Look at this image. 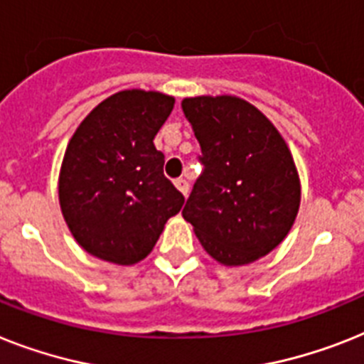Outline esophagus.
Segmentation results:
<instances>
[{"label":"esophagus","mask_w":364,"mask_h":364,"mask_svg":"<svg viewBox=\"0 0 364 364\" xmlns=\"http://www.w3.org/2000/svg\"><path fill=\"white\" fill-rule=\"evenodd\" d=\"M175 186H176V189H178L180 193L184 195V197H188V193H189V184H188V180H184V178L175 180Z\"/></svg>","instance_id":"esophagus-1"}]
</instances>
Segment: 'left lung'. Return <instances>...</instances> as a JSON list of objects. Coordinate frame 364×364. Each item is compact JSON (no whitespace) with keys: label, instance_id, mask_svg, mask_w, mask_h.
<instances>
[{"label":"left lung","instance_id":"left-lung-1","mask_svg":"<svg viewBox=\"0 0 364 364\" xmlns=\"http://www.w3.org/2000/svg\"><path fill=\"white\" fill-rule=\"evenodd\" d=\"M182 109L204 165L182 215L225 266L266 257L287 238L301 200L288 145L268 117L238 96L184 98Z\"/></svg>","mask_w":364,"mask_h":364}]
</instances>
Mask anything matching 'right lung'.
<instances>
[{
	"instance_id": "1",
	"label": "right lung",
	"mask_w": 364,
	"mask_h": 364,
	"mask_svg": "<svg viewBox=\"0 0 364 364\" xmlns=\"http://www.w3.org/2000/svg\"><path fill=\"white\" fill-rule=\"evenodd\" d=\"M173 96L130 89L100 102L72 135L59 173V204L92 257L130 266L152 251L184 195L164 175L154 137Z\"/></svg>"
}]
</instances>
